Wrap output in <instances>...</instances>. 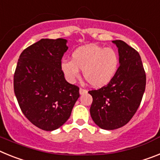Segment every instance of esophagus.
I'll return each mask as SVG.
<instances>
[{
	"label": "esophagus",
	"mask_w": 160,
	"mask_h": 160,
	"mask_svg": "<svg viewBox=\"0 0 160 160\" xmlns=\"http://www.w3.org/2000/svg\"><path fill=\"white\" fill-rule=\"evenodd\" d=\"M87 93V90L84 89V88H80V95H83V94Z\"/></svg>",
	"instance_id": "34e87169"
}]
</instances>
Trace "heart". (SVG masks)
Returning a JSON list of instances; mask_svg holds the SVG:
<instances>
[{
	"mask_svg": "<svg viewBox=\"0 0 160 160\" xmlns=\"http://www.w3.org/2000/svg\"><path fill=\"white\" fill-rule=\"evenodd\" d=\"M119 66L114 49L95 44L80 47L72 54V60L63 59L60 69L67 81L73 84L83 71L85 80L94 88H101L113 80Z\"/></svg>",
	"mask_w": 160,
	"mask_h": 160,
	"instance_id": "obj_1",
	"label": "heart"
}]
</instances>
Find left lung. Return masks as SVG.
<instances>
[{"label":"left lung","instance_id":"1","mask_svg":"<svg viewBox=\"0 0 160 160\" xmlns=\"http://www.w3.org/2000/svg\"><path fill=\"white\" fill-rule=\"evenodd\" d=\"M118 48L119 66L107 85L88 91L92 97L90 114L104 130L127 124L139 107L146 88V73L139 54L122 40L113 41Z\"/></svg>","mask_w":160,"mask_h":160}]
</instances>
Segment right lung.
<instances>
[{
  "mask_svg": "<svg viewBox=\"0 0 160 160\" xmlns=\"http://www.w3.org/2000/svg\"><path fill=\"white\" fill-rule=\"evenodd\" d=\"M63 38H42L22 51L13 76V88L21 109L32 124L47 131L59 128L71 116L80 97L61 72Z\"/></svg>",
  "mask_w": 160,
  "mask_h": 160,
  "instance_id": "1",
  "label": "right lung"
}]
</instances>
